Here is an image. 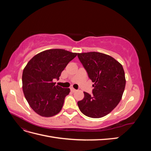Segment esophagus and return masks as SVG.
Wrapping results in <instances>:
<instances>
[{
    "label": "esophagus",
    "mask_w": 151,
    "mask_h": 151,
    "mask_svg": "<svg viewBox=\"0 0 151 151\" xmlns=\"http://www.w3.org/2000/svg\"><path fill=\"white\" fill-rule=\"evenodd\" d=\"M70 90H71V91H72V92H73V93H74V92H76V91H77L76 89H75L74 88H70Z\"/></svg>",
    "instance_id": "esophagus-1"
}]
</instances>
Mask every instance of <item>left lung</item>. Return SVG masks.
I'll use <instances>...</instances> for the list:
<instances>
[{
	"instance_id": "8db88e82",
	"label": "left lung",
	"mask_w": 151,
	"mask_h": 151,
	"mask_svg": "<svg viewBox=\"0 0 151 151\" xmlns=\"http://www.w3.org/2000/svg\"><path fill=\"white\" fill-rule=\"evenodd\" d=\"M93 85V94L84 92V98L77 102L86 116L98 118L106 116L119 103L125 88L123 68L115 58L99 52L77 53Z\"/></svg>"
}]
</instances>
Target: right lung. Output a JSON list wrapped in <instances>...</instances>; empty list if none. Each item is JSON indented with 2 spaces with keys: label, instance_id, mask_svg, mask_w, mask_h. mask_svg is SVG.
<instances>
[{
  "label": "right lung",
  "instance_id": "obj_1",
  "mask_svg": "<svg viewBox=\"0 0 151 151\" xmlns=\"http://www.w3.org/2000/svg\"><path fill=\"white\" fill-rule=\"evenodd\" d=\"M77 56L63 49H50L36 55L27 63L22 72V90L31 108L40 116L50 117L62 108L70 93L54 79H59L62 72Z\"/></svg>",
  "mask_w": 151,
  "mask_h": 151
}]
</instances>
